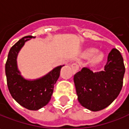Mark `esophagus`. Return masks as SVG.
Instances as JSON below:
<instances>
[{"label": "esophagus", "mask_w": 129, "mask_h": 129, "mask_svg": "<svg viewBox=\"0 0 129 129\" xmlns=\"http://www.w3.org/2000/svg\"><path fill=\"white\" fill-rule=\"evenodd\" d=\"M71 69H72V71H73L74 74H76L79 71V65L77 64V63H72L71 66Z\"/></svg>", "instance_id": "obj_1"}]
</instances>
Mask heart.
<instances>
[{"mask_svg":"<svg viewBox=\"0 0 129 129\" xmlns=\"http://www.w3.org/2000/svg\"><path fill=\"white\" fill-rule=\"evenodd\" d=\"M81 56L84 58H89V63L93 66L100 64L105 58L104 54L100 51H97V49L94 48H88L82 53Z\"/></svg>","mask_w":129,"mask_h":129,"instance_id":"heart-1","label":"heart"}]
</instances>
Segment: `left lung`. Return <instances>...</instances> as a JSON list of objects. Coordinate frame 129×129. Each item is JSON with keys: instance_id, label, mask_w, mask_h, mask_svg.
Masks as SVG:
<instances>
[{"instance_id": "8db88e82", "label": "left lung", "mask_w": 129, "mask_h": 129, "mask_svg": "<svg viewBox=\"0 0 129 129\" xmlns=\"http://www.w3.org/2000/svg\"><path fill=\"white\" fill-rule=\"evenodd\" d=\"M124 74L123 57L117 49L113 48L108 55L105 70L93 72L84 67L74 75L79 103L94 112L107 108L118 96L123 87Z\"/></svg>"}]
</instances>
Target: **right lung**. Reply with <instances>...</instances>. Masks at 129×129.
<instances>
[{
  "instance_id": "obj_1",
  "label": "right lung",
  "mask_w": 129,
  "mask_h": 129,
  "mask_svg": "<svg viewBox=\"0 0 129 129\" xmlns=\"http://www.w3.org/2000/svg\"><path fill=\"white\" fill-rule=\"evenodd\" d=\"M35 37L26 36L19 40L10 49L6 63V75L10 94L20 105L30 110L40 109L49 103L53 92L54 84L64 66H58L47 74L35 79H28L21 75L17 64L18 54L26 42Z\"/></svg>"
}]
</instances>
